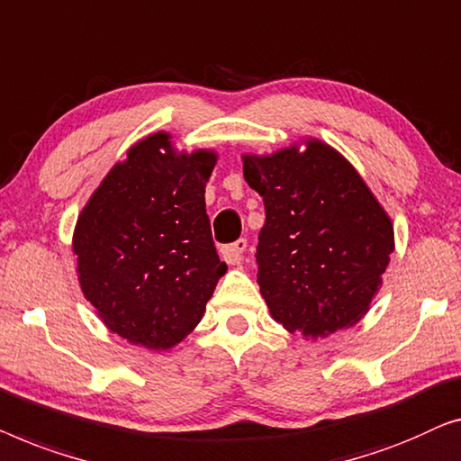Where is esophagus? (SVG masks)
Returning a JSON list of instances; mask_svg holds the SVG:
<instances>
[{"mask_svg": "<svg viewBox=\"0 0 461 461\" xmlns=\"http://www.w3.org/2000/svg\"><path fill=\"white\" fill-rule=\"evenodd\" d=\"M246 249H249V242H246L244 238H240L238 242H233V244L223 246V249H221L223 261L230 263V265L244 263V252H246Z\"/></svg>", "mask_w": 461, "mask_h": 461, "instance_id": "34e87169", "label": "esophagus"}]
</instances>
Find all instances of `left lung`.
Returning a JSON list of instances; mask_svg holds the SVG:
<instances>
[{"mask_svg": "<svg viewBox=\"0 0 461 461\" xmlns=\"http://www.w3.org/2000/svg\"><path fill=\"white\" fill-rule=\"evenodd\" d=\"M263 196L257 282L288 332L320 339L369 311L394 250L393 221L355 167L320 140L267 157L244 154Z\"/></svg>", "mask_w": 461, "mask_h": 461, "instance_id": "obj_1", "label": "left lung"}]
</instances>
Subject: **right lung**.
I'll list each match as a JSON object with an SVG mask.
<instances>
[{
  "label": "right lung",
  "mask_w": 461,
  "mask_h": 461,
  "mask_svg": "<svg viewBox=\"0 0 461 461\" xmlns=\"http://www.w3.org/2000/svg\"><path fill=\"white\" fill-rule=\"evenodd\" d=\"M217 152H177L152 133L110 168L77 219L83 294L113 334L167 351L203 320L228 265L219 261L204 187Z\"/></svg>",
  "instance_id": "add662e5"
}]
</instances>
